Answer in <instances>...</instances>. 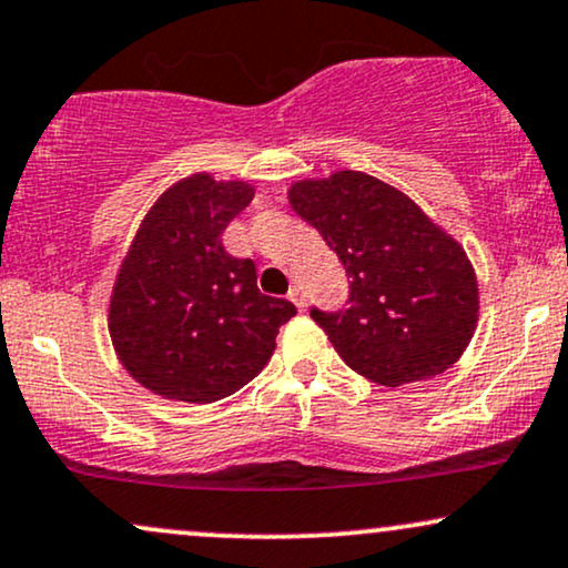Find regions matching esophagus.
I'll use <instances>...</instances> for the list:
<instances>
[{
	"label": "esophagus",
	"instance_id": "1",
	"mask_svg": "<svg viewBox=\"0 0 568 568\" xmlns=\"http://www.w3.org/2000/svg\"><path fill=\"white\" fill-rule=\"evenodd\" d=\"M288 298L298 306V310H304V306H306V293H304L302 285H293V288L288 291Z\"/></svg>",
	"mask_w": 568,
	"mask_h": 568
}]
</instances>
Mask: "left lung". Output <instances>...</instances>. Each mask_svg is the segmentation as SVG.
Here are the masks:
<instances>
[{
    "instance_id": "8db88e82",
    "label": "left lung",
    "mask_w": 568,
    "mask_h": 568,
    "mask_svg": "<svg viewBox=\"0 0 568 568\" xmlns=\"http://www.w3.org/2000/svg\"><path fill=\"white\" fill-rule=\"evenodd\" d=\"M288 201L352 277L349 310H312V320L354 373L402 386L460 359L479 320L474 264L413 197L341 169L293 182Z\"/></svg>"
}]
</instances>
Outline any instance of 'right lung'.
I'll list each match as a JSON object with an SVG mask.
<instances>
[{
  "label": "right lung",
  "instance_id": "add662e5",
  "mask_svg": "<svg viewBox=\"0 0 568 568\" xmlns=\"http://www.w3.org/2000/svg\"><path fill=\"white\" fill-rule=\"evenodd\" d=\"M254 184L195 172L150 206L115 275L108 333L124 371L172 402L211 405L262 373L280 325L296 314L256 288V264L222 232Z\"/></svg>",
  "mask_w": 568,
  "mask_h": 568
}]
</instances>
